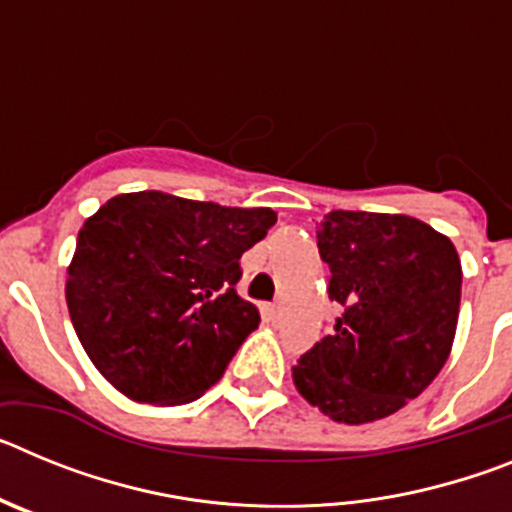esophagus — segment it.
Listing matches in <instances>:
<instances>
[{
  "label": "esophagus",
  "mask_w": 512,
  "mask_h": 512,
  "mask_svg": "<svg viewBox=\"0 0 512 512\" xmlns=\"http://www.w3.org/2000/svg\"><path fill=\"white\" fill-rule=\"evenodd\" d=\"M279 312H282V307H279V305H271V307H269V315H271V318H274V320L279 318Z\"/></svg>",
  "instance_id": "1"
}]
</instances>
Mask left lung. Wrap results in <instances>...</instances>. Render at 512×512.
<instances>
[{
  "instance_id": "1",
  "label": "left lung",
  "mask_w": 512,
  "mask_h": 512,
  "mask_svg": "<svg viewBox=\"0 0 512 512\" xmlns=\"http://www.w3.org/2000/svg\"><path fill=\"white\" fill-rule=\"evenodd\" d=\"M333 336L300 356L292 379L310 405L359 425L397 413L446 364L461 300L454 243L408 215L333 210L318 228Z\"/></svg>"
}]
</instances>
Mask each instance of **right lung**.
Segmentation results:
<instances>
[{
  "label": "right lung",
  "mask_w": 512,
  "mask_h": 512,
  "mask_svg": "<svg viewBox=\"0 0 512 512\" xmlns=\"http://www.w3.org/2000/svg\"><path fill=\"white\" fill-rule=\"evenodd\" d=\"M277 223L164 192L117 194L79 230L66 302L81 346L135 402L184 405L223 377L259 310L238 297L243 251Z\"/></svg>",
  "instance_id": "obj_1"
}]
</instances>
